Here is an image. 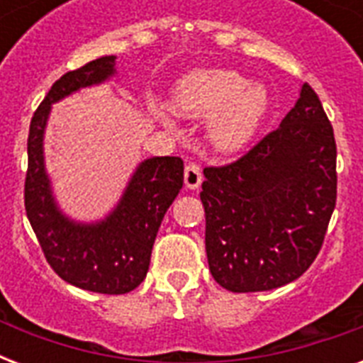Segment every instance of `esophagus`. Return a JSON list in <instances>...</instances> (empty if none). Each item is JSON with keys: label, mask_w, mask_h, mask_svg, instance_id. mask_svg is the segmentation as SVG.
Masks as SVG:
<instances>
[{"label": "esophagus", "mask_w": 363, "mask_h": 363, "mask_svg": "<svg viewBox=\"0 0 363 363\" xmlns=\"http://www.w3.org/2000/svg\"><path fill=\"white\" fill-rule=\"evenodd\" d=\"M203 181V173H201V165L198 162H188L184 167V184L188 188H198Z\"/></svg>", "instance_id": "1"}]
</instances>
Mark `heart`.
Here are the masks:
<instances>
[{
	"instance_id": "obj_1",
	"label": "heart",
	"mask_w": 363,
	"mask_h": 363,
	"mask_svg": "<svg viewBox=\"0 0 363 363\" xmlns=\"http://www.w3.org/2000/svg\"><path fill=\"white\" fill-rule=\"evenodd\" d=\"M173 107L190 118L211 116V141L232 150L258 130L269 109V96L262 84H248L238 71L205 69L182 79L173 96Z\"/></svg>"
}]
</instances>
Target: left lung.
I'll return each mask as SVG.
<instances>
[{"label":"left lung","mask_w":363,"mask_h":363,"mask_svg":"<svg viewBox=\"0 0 363 363\" xmlns=\"http://www.w3.org/2000/svg\"><path fill=\"white\" fill-rule=\"evenodd\" d=\"M335 162L332 122L305 82L277 130L235 162L205 167V250L222 288L264 292L309 269L335 209Z\"/></svg>","instance_id":"8db88e82"}]
</instances>
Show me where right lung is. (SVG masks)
I'll list each match as a JSON object with an SVG mask.
<instances>
[{"mask_svg": "<svg viewBox=\"0 0 363 363\" xmlns=\"http://www.w3.org/2000/svg\"><path fill=\"white\" fill-rule=\"evenodd\" d=\"M113 73L115 56H104L67 71L50 86L31 118L24 182L26 215L48 265L65 282L98 294H128L141 284L165 211L184 182L182 160L160 156L139 165L107 220L82 226L56 209L43 165V131L50 104Z\"/></svg>", "mask_w": 363, "mask_h": 363, "instance_id": "obj_1", "label": "right lung"}]
</instances>
